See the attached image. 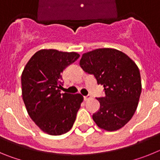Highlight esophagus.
I'll return each instance as SVG.
<instances>
[{
	"mask_svg": "<svg viewBox=\"0 0 160 160\" xmlns=\"http://www.w3.org/2000/svg\"><path fill=\"white\" fill-rule=\"evenodd\" d=\"M83 98H84L85 101H87V100H89L91 98V95H90V94H88V95L83 96Z\"/></svg>",
	"mask_w": 160,
	"mask_h": 160,
	"instance_id": "1",
	"label": "esophagus"
}]
</instances>
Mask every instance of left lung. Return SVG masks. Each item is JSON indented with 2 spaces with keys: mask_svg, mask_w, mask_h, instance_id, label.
I'll return each mask as SVG.
<instances>
[{
  "mask_svg": "<svg viewBox=\"0 0 160 160\" xmlns=\"http://www.w3.org/2000/svg\"><path fill=\"white\" fill-rule=\"evenodd\" d=\"M79 65L104 87L105 95L96 98L100 107L92 115L95 123L108 131L122 128L135 114L140 97L138 66L127 54L109 48L84 53Z\"/></svg>",
  "mask_w": 160,
  "mask_h": 160,
  "instance_id": "left-lung-1",
  "label": "left lung"
}]
</instances>
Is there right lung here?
Here are the masks:
<instances>
[{"label":"right lung","mask_w":160,"mask_h":160,"mask_svg":"<svg viewBox=\"0 0 160 160\" xmlns=\"http://www.w3.org/2000/svg\"><path fill=\"white\" fill-rule=\"evenodd\" d=\"M79 57L75 52L42 49L32 55L22 72V98L28 114L49 135L67 132L76 119L83 97L61 94V90L63 70Z\"/></svg>","instance_id":"obj_1"}]
</instances>
